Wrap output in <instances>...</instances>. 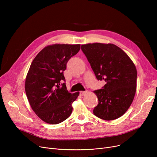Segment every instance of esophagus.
I'll return each instance as SVG.
<instances>
[{
	"mask_svg": "<svg viewBox=\"0 0 157 157\" xmlns=\"http://www.w3.org/2000/svg\"><path fill=\"white\" fill-rule=\"evenodd\" d=\"M86 93H87L86 91V92H80V95L84 96V95H85L86 94Z\"/></svg>",
	"mask_w": 157,
	"mask_h": 157,
	"instance_id": "esophagus-1",
	"label": "esophagus"
}]
</instances>
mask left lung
Masks as SVG:
<instances>
[{"label": "left lung", "mask_w": 157, "mask_h": 157, "mask_svg": "<svg viewBox=\"0 0 157 157\" xmlns=\"http://www.w3.org/2000/svg\"><path fill=\"white\" fill-rule=\"evenodd\" d=\"M81 49L98 80L106 84L94 91L98 103L94 109L96 117L104 120L121 117L132 103L137 88V70L130 58L113 44L88 43Z\"/></svg>", "instance_id": "left-lung-1"}]
</instances>
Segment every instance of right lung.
<instances>
[{"mask_svg":"<svg viewBox=\"0 0 157 157\" xmlns=\"http://www.w3.org/2000/svg\"><path fill=\"white\" fill-rule=\"evenodd\" d=\"M80 44H55L44 48L33 60L25 79V89L32 109L49 124H58L68 118L72 104L79 92L69 93L63 71Z\"/></svg>","mask_w":157,"mask_h":157,"instance_id":"obj_1","label":"right lung"}]
</instances>
